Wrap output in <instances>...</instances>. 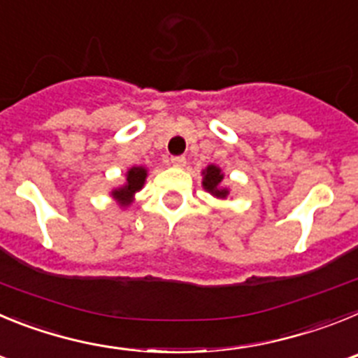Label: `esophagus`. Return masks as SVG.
I'll list each match as a JSON object with an SVG mask.
<instances>
[{
    "instance_id": "obj_1",
    "label": "esophagus",
    "mask_w": 358,
    "mask_h": 358,
    "mask_svg": "<svg viewBox=\"0 0 358 358\" xmlns=\"http://www.w3.org/2000/svg\"><path fill=\"white\" fill-rule=\"evenodd\" d=\"M170 163H172L173 166H185L186 157L185 156H173V157H170Z\"/></svg>"
}]
</instances>
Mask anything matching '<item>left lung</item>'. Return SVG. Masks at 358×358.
Here are the masks:
<instances>
[{
    "label": "left lung",
    "instance_id": "obj_1",
    "mask_svg": "<svg viewBox=\"0 0 358 358\" xmlns=\"http://www.w3.org/2000/svg\"><path fill=\"white\" fill-rule=\"evenodd\" d=\"M204 181H202V186L210 192V194L217 195V197H226L227 189L220 188V182H222V173H220V169H217L215 164H210L206 170H204Z\"/></svg>",
    "mask_w": 358,
    "mask_h": 358
}]
</instances>
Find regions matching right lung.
I'll return each instance as SVG.
<instances>
[{
  "mask_svg": "<svg viewBox=\"0 0 358 358\" xmlns=\"http://www.w3.org/2000/svg\"><path fill=\"white\" fill-rule=\"evenodd\" d=\"M145 177H147V170L141 169V166H132V169L129 170L127 185L123 186V188H118L113 192V195L118 199L122 206H127V204H131L132 195H134L138 189H141V186H143V182H145Z\"/></svg>",
  "mask_w": 358,
  "mask_h": 358,
  "instance_id": "right-lung-1",
  "label": "right lung"
}]
</instances>
